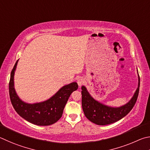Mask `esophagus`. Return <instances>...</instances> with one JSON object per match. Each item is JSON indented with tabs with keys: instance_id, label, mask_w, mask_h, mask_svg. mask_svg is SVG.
Segmentation results:
<instances>
[{
	"instance_id": "34e87169",
	"label": "esophagus",
	"mask_w": 150,
	"mask_h": 150,
	"mask_svg": "<svg viewBox=\"0 0 150 150\" xmlns=\"http://www.w3.org/2000/svg\"><path fill=\"white\" fill-rule=\"evenodd\" d=\"M77 83H78V86H81L85 83V80H84V79H83V78H79V79H78L77 81Z\"/></svg>"
}]
</instances>
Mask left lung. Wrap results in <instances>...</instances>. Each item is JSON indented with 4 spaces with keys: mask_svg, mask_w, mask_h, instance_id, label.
I'll return each instance as SVG.
<instances>
[{
    "mask_svg": "<svg viewBox=\"0 0 150 150\" xmlns=\"http://www.w3.org/2000/svg\"><path fill=\"white\" fill-rule=\"evenodd\" d=\"M140 76L138 74V86L132 99L125 105L119 107H111L99 103L90 96L85 86H82V105L85 116L91 122L98 125H110L125 117L131 110L137 100Z\"/></svg>",
    "mask_w": 150,
    "mask_h": 150,
    "instance_id": "8db88e82",
    "label": "left lung"
}]
</instances>
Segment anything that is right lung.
I'll return each instance as SVG.
<instances>
[{
  "mask_svg": "<svg viewBox=\"0 0 150 150\" xmlns=\"http://www.w3.org/2000/svg\"><path fill=\"white\" fill-rule=\"evenodd\" d=\"M18 60L10 74L9 94L12 106L17 113L27 121L39 126L54 124L61 118L68 98L78 86L76 82L63 86L48 100L33 104L26 103L19 98L14 86V76Z\"/></svg>",
  "mask_w": 150,
  "mask_h": 150,
  "instance_id": "obj_1",
  "label": "right lung"
}]
</instances>
